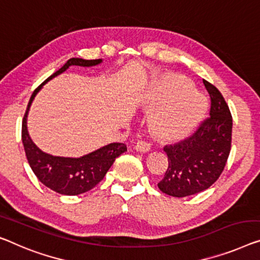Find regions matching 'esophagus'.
Wrapping results in <instances>:
<instances>
[{
  "mask_svg": "<svg viewBox=\"0 0 260 260\" xmlns=\"http://www.w3.org/2000/svg\"><path fill=\"white\" fill-rule=\"evenodd\" d=\"M135 149H137L138 152L147 153V152H149L150 149H152V145H150V143L147 142V141H139L137 143V146H135Z\"/></svg>",
  "mask_w": 260,
  "mask_h": 260,
  "instance_id": "1",
  "label": "esophagus"
}]
</instances>
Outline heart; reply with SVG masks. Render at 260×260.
Wrapping results in <instances>:
<instances>
[{"instance_id": "1", "label": "heart", "mask_w": 260, "mask_h": 260, "mask_svg": "<svg viewBox=\"0 0 260 260\" xmlns=\"http://www.w3.org/2000/svg\"><path fill=\"white\" fill-rule=\"evenodd\" d=\"M188 87V79L174 72L165 73L153 83L148 104L157 107L149 118V128L158 140H184L202 118L205 110L203 95Z\"/></svg>"}]
</instances>
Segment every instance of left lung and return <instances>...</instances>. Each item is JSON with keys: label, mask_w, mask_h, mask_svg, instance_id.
<instances>
[{"label": "left lung", "mask_w": 260, "mask_h": 260, "mask_svg": "<svg viewBox=\"0 0 260 260\" xmlns=\"http://www.w3.org/2000/svg\"><path fill=\"white\" fill-rule=\"evenodd\" d=\"M203 84L210 96V115L188 139L164 148L168 156V168L157 187L169 196H190L211 187L223 173L229 157L231 112L222 93L207 80L203 79Z\"/></svg>", "instance_id": "obj_1"}]
</instances>
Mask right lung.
Returning a JSON list of instances; mask_svg holds the SVG:
<instances>
[{"label":"right lung","instance_id":"1","mask_svg":"<svg viewBox=\"0 0 260 260\" xmlns=\"http://www.w3.org/2000/svg\"><path fill=\"white\" fill-rule=\"evenodd\" d=\"M100 61L102 59L85 60L81 58L69 59L63 68H60L53 75L50 76L44 83H42L34 91L29 100L28 107H26L24 118H23L22 141L30 167L35 175L37 176V179L45 187L58 193H61V195L75 196L94 188L105 177L106 173L113 165L115 158L123 152H126L127 147L125 143L114 142L79 158L52 156V155L42 152L30 139L28 129H26V117H28L29 108L35 95L37 94V92L41 90L46 81L63 73L71 65L92 67V65L99 64Z\"/></svg>","mask_w":260,"mask_h":260}]
</instances>
